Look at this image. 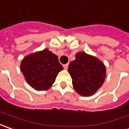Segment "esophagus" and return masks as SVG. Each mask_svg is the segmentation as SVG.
I'll list each match as a JSON object with an SVG mask.
<instances>
[{"label": "esophagus", "mask_w": 129, "mask_h": 129, "mask_svg": "<svg viewBox=\"0 0 129 129\" xmlns=\"http://www.w3.org/2000/svg\"><path fill=\"white\" fill-rule=\"evenodd\" d=\"M68 67H69V64L67 63V64H64L63 65V68H64V69H68Z\"/></svg>", "instance_id": "34e87169"}]
</instances>
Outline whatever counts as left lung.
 <instances>
[{
  "label": "left lung",
  "instance_id": "obj_1",
  "mask_svg": "<svg viewBox=\"0 0 129 129\" xmlns=\"http://www.w3.org/2000/svg\"><path fill=\"white\" fill-rule=\"evenodd\" d=\"M68 71L74 90L82 96L93 95L102 86L106 76L104 63L83 51L76 54V59L69 63Z\"/></svg>",
  "mask_w": 129,
  "mask_h": 129
}]
</instances>
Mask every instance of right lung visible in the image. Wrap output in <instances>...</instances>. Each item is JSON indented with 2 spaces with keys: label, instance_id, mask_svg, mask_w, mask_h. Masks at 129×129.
Wrapping results in <instances>:
<instances>
[{
  "label": "right lung",
  "instance_id": "add662e5",
  "mask_svg": "<svg viewBox=\"0 0 129 129\" xmlns=\"http://www.w3.org/2000/svg\"><path fill=\"white\" fill-rule=\"evenodd\" d=\"M63 69L58 56L48 48L25 56L20 63L26 82L36 91L48 90Z\"/></svg>",
  "mask_w": 129,
  "mask_h": 129
}]
</instances>
